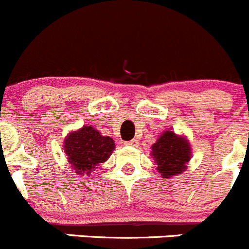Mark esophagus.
Returning a JSON list of instances; mask_svg holds the SVG:
<instances>
[{"mask_svg": "<svg viewBox=\"0 0 249 249\" xmlns=\"http://www.w3.org/2000/svg\"><path fill=\"white\" fill-rule=\"evenodd\" d=\"M124 145L125 146H138L139 142H138V140H135V139H132V140L124 142Z\"/></svg>", "mask_w": 249, "mask_h": 249, "instance_id": "esophagus-1", "label": "esophagus"}]
</instances>
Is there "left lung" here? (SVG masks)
Returning <instances> with one entry per match:
<instances>
[{
	"mask_svg": "<svg viewBox=\"0 0 249 249\" xmlns=\"http://www.w3.org/2000/svg\"><path fill=\"white\" fill-rule=\"evenodd\" d=\"M151 148L152 157L162 178H171L182 173L187 169V163L192 157L190 145L187 139L177 135L171 130H167L160 135Z\"/></svg>",
	"mask_w": 249,
	"mask_h": 249,
	"instance_id": "8db88e82",
	"label": "left lung"
}]
</instances>
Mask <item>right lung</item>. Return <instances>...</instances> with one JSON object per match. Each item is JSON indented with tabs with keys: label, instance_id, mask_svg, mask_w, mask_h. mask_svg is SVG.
Listing matches in <instances>:
<instances>
[{
	"label": "right lung",
	"instance_id": "right-lung-1",
	"mask_svg": "<svg viewBox=\"0 0 249 249\" xmlns=\"http://www.w3.org/2000/svg\"><path fill=\"white\" fill-rule=\"evenodd\" d=\"M115 148L111 138L101 135L90 125L70 132L64 141V150L72 168L78 174H88L99 163H104Z\"/></svg>",
	"mask_w": 249,
	"mask_h": 249
}]
</instances>
